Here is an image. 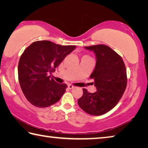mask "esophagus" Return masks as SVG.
<instances>
[{
  "instance_id": "obj_1",
  "label": "esophagus",
  "mask_w": 148,
  "mask_h": 148,
  "mask_svg": "<svg viewBox=\"0 0 148 148\" xmlns=\"http://www.w3.org/2000/svg\"><path fill=\"white\" fill-rule=\"evenodd\" d=\"M68 88H69V89H72L74 88V86H72V85H71V84H69V86H68Z\"/></svg>"
}]
</instances>
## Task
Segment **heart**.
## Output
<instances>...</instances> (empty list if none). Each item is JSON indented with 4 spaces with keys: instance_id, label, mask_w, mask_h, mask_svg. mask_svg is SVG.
<instances>
[{
    "instance_id": "heart-1",
    "label": "heart",
    "mask_w": 148,
    "mask_h": 148,
    "mask_svg": "<svg viewBox=\"0 0 148 148\" xmlns=\"http://www.w3.org/2000/svg\"><path fill=\"white\" fill-rule=\"evenodd\" d=\"M86 56V57H88V56Z\"/></svg>"
}]
</instances>
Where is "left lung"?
Masks as SVG:
<instances>
[{"mask_svg": "<svg viewBox=\"0 0 148 148\" xmlns=\"http://www.w3.org/2000/svg\"><path fill=\"white\" fill-rule=\"evenodd\" d=\"M97 58L96 66L90 78L94 79L97 91L83 89L77 101L81 108L92 116H101L116 106L123 95L127 84V71L121 57L106 45L86 46Z\"/></svg>", "mask_w": 148, "mask_h": 148, "instance_id": "left-lung-1", "label": "left lung"}]
</instances>
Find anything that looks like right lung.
I'll use <instances>...</instances> for the list:
<instances>
[{
    "label": "right lung",
    "instance_id": "1",
    "mask_svg": "<svg viewBox=\"0 0 148 148\" xmlns=\"http://www.w3.org/2000/svg\"><path fill=\"white\" fill-rule=\"evenodd\" d=\"M76 46H61L48 40L36 41L25 49L18 64V79L25 97L30 103L46 108L56 103L66 91L65 84L50 78Z\"/></svg>",
    "mask_w": 148,
    "mask_h": 148
}]
</instances>
